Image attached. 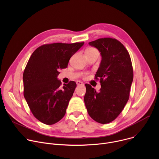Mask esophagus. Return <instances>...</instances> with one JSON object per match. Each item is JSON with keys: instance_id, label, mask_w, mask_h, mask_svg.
<instances>
[{"instance_id": "esophagus-1", "label": "esophagus", "mask_w": 159, "mask_h": 159, "mask_svg": "<svg viewBox=\"0 0 159 159\" xmlns=\"http://www.w3.org/2000/svg\"><path fill=\"white\" fill-rule=\"evenodd\" d=\"M76 84H77V85H84V83L82 82H81V81H79V80H77V82H76Z\"/></svg>"}]
</instances>
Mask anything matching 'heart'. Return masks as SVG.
I'll list each match as a JSON object with an SVG mask.
<instances>
[{
    "label": "heart",
    "mask_w": 159,
    "mask_h": 159,
    "mask_svg": "<svg viewBox=\"0 0 159 159\" xmlns=\"http://www.w3.org/2000/svg\"><path fill=\"white\" fill-rule=\"evenodd\" d=\"M98 53V51L93 47H89L87 48L85 50V55L87 54H91V53Z\"/></svg>",
    "instance_id": "obj_1"
}]
</instances>
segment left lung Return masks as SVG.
Instances as JSON below:
<instances>
[{
	"mask_svg": "<svg viewBox=\"0 0 159 159\" xmlns=\"http://www.w3.org/2000/svg\"><path fill=\"white\" fill-rule=\"evenodd\" d=\"M100 52L102 60L95 75L100 79L99 92L85 84L84 102L88 114L101 124L115 120L129 99L133 71L130 56L123 44L115 38H104L89 42Z\"/></svg>",
	"mask_w": 159,
	"mask_h": 159,
	"instance_id": "1",
	"label": "left lung"
}]
</instances>
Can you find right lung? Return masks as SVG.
<instances>
[{
	"instance_id": "add662e5",
	"label": "right lung",
	"mask_w": 159,
	"mask_h": 159,
	"mask_svg": "<svg viewBox=\"0 0 159 159\" xmlns=\"http://www.w3.org/2000/svg\"><path fill=\"white\" fill-rule=\"evenodd\" d=\"M84 44H44L30 58L22 77L24 96L33 115L41 123L53 125L65 116L77 84L70 81L62 87L57 76Z\"/></svg>"
}]
</instances>
